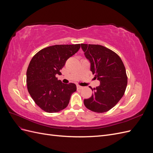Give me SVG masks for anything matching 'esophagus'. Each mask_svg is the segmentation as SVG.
Returning <instances> with one entry per match:
<instances>
[{"label":"esophagus","instance_id":"esophagus-1","mask_svg":"<svg viewBox=\"0 0 153 153\" xmlns=\"http://www.w3.org/2000/svg\"><path fill=\"white\" fill-rule=\"evenodd\" d=\"M76 88H77V89H82L83 87H82V86H80L79 85H76Z\"/></svg>","mask_w":153,"mask_h":153}]
</instances>
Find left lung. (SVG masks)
<instances>
[{
    "instance_id": "8db88e82",
    "label": "left lung",
    "mask_w": 153,
    "mask_h": 153,
    "mask_svg": "<svg viewBox=\"0 0 153 153\" xmlns=\"http://www.w3.org/2000/svg\"><path fill=\"white\" fill-rule=\"evenodd\" d=\"M81 47L91 62V71L100 82L98 87H90L94 93L84 100V105L92 112H107L119 102L126 91V69L119 55L108 48L90 44H81Z\"/></svg>"
}]
</instances>
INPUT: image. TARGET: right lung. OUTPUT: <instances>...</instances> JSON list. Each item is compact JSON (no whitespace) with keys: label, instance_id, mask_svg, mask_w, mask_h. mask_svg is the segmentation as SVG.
Listing matches in <instances>:
<instances>
[{"label":"right lung","instance_id":"right-lung-1","mask_svg":"<svg viewBox=\"0 0 153 153\" xmlns=\"http://www.w3.org/2000/svg\"><path fill=\"white\" fill-rule=\"evenodd\" d=\"M80 44L56 45L45 48L32 57L27 70V85L36 104L45 112H58L69 104L76 91L75 84L57 79L67 60L76 53Z\"/></svg>","mask_w":153,"mask_h":153}]
</instances>
